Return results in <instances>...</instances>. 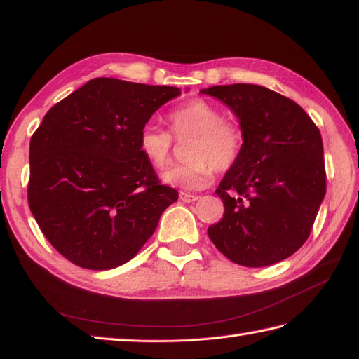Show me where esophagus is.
I'll list each match as a JSON object with an SVG mask.
<instances>
[{"label": "esophagus", "instance_id": "1", "mask_svg": "<svg viewBox=\"0 0 359 359\" xmlns=\"http://www.w3.org/2000/svg\"><path fill=\"white\" fill-rule=\"evenodd\" d=\"M179 197H180V201H182V202H185V203L194 202V201L199 199V196H196V194H189V193H185V191H180Z\"/></svg>", "mask_w": 359, "mask_h": 359}]
</instances>
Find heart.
Wrapping results in <instances>:
<instances>
[{"label": "heart", "mask_w": 359, "mask_h": 359, "mask_svg": "<svg viewBox=\"0 0 359 359\" xmlns=\"http://www.w3.org/2000/svg\"><path fill=\"white\" fill-rule=\"evenodd\" d=\"M174 139H191L185 165L168 168L162 179L165 184L187 191L207 188L215 170L225 172L238 163L243 151L245 135L238 121L224 118V111L205 98H191L168 116ZM172 137L166 129L154 123L143 125L139 133V149L148 162L162 170L170 162Z\"/></svg>", "instance_id": "1"}]
</instances>
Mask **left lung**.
I'll list each match as a JSON object with an SVG mask.
<instances>
[{
	"label": "left lung",
	"instance_id": "left-lung-1",
	"mask_svg": "<svg viewBox=\"0 0 359 359\" xmlns=\"http://www.w3.org/2000/svg\"><path fill=\"white\" fill-rule=\"evenodd\" d=\"M239 118L243 151L216 194L225 212L208 228L225 257L243 266H266L290 257L309 239L325 196L321 133L288 97L257 85L212 86Z\"/></svg>",
	"mask_w": 359,
	"mask_h": 359
}]
</instances>
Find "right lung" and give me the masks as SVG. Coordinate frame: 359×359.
<instances>
[{
  "mask_svg": "<svg viewBox=\"0 0 359 359\" xmlns=\"http://www.w3.org/2000/svg\"><path fill=\"white\" fill-rule=\"evenodd\" d=\"M174 86L94 79L53 104L30 139L29 208L60 255L111 270L139 253L177 201L139 149L152 114Z\"/></svg>",
  "mask_w": 359,
  "mask_h": 359,
  "instance_id": "1",
  "label": "right lung"
}]
</instances>
